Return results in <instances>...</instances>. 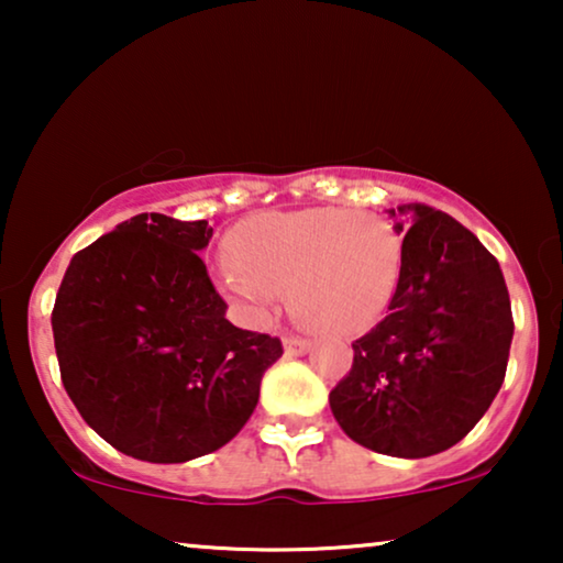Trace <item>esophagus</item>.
Here are the masks:
<instances>
[{"mask_svg":"<svg viewBox=\"0 0 563 563\" xmlns=\"http://www.w3.org/2000/svg\"><path fill=\"white\" fill-rule=\"evenodd\" d=\"M312 349L310 341H305V338H297V335H287L284 338V351H287V356H305L307 351Z\"/></svg>","mask_w":563,"mask_h":563,"instance_id":"34e87169","label":"esophagus"}]
</instances>
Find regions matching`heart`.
<instances>
[{
    "label": "heart",
    "instance_id": "heart-1",
    "mask_svg": "<svg viewBox=\"0 0 563 563\" xmlns=\"http://www.w3.org/2000/svg\"><path fill=\"white\" fill-rule=\"evenodd\" d=\"M212 279L251 322H266L287 289L295 318L318 333L364 335L387 318L405 276V233L372 210H266L228 235Z\"/></svg>",
    "mask_w": 563,
    "mask_h": 563
}]
</instances>
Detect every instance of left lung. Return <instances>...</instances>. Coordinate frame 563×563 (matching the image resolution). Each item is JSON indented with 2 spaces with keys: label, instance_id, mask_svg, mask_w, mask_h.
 I'll return each instance as SVG.
<instances>
[{
  "label": "left lung",
  "instance_id": "left-lung-1",
  "mask_svg": "<svg viewBox=\"0 0 563 563\" xmlns=\"http://www.w3.org/2000/svg\"><path fill=\"white\" fill-rule=\"evenodd\" d=\"M405 233V276L387 318L353 343L330 410L353 441L397 459L456 445L503 387L512 310L497 258L451 214L387 210Z\"/></svg>",
  "mask_w": 563,
  "mask_h": 563
}]
</instances>
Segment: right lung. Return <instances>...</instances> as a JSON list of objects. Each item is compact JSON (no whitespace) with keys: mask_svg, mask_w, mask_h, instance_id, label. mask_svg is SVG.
<instances>
[{"mask_svg":"<svg viewBox=\"0 0 563 563\" xmlns=\"http://www.w3.org/2000/svg\"><path fill=\"white\" fill-rule=\"evenodd\" d=\"M212 228L135 214L76 253L53 305L60 379L125 456L184 464L241 433L279 338L235 328L199 251Z\"/></svg>","mask_w":563,"mask_h":563,"instance_id":"right-lung-1","label":"right lung"}]
</instances>
